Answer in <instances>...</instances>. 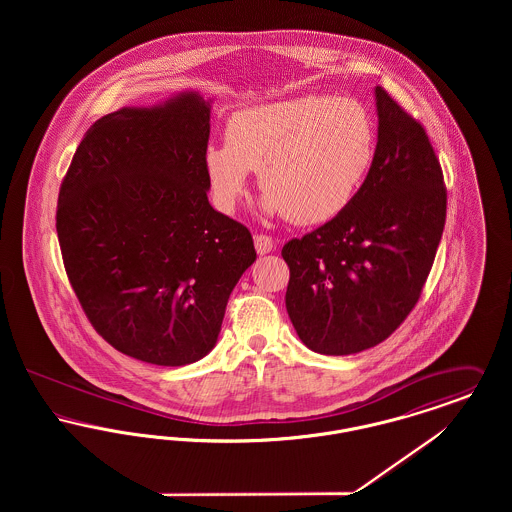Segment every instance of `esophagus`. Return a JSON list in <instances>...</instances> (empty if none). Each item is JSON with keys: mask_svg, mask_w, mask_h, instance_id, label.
I'll use <instances>...</instances> for the list:
<instances>
[{"mask_svg": "<svg viewBox=\"0 0 512 512\" xmlns=\"http://www.w3.org/2000/svg\"><path fill=\"white\" fill-rule=\"evenodd\" d=\"M253 240H255V249L259 255H267L274 249V240L267 234H257Z\"/></svg>", "mask_w": 512, "mask_h": 512, "instance_id": "34e87169", "label": "esophagus"}]
</instances>
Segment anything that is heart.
<instances>
[{
    "label": "heart",
    "mask_w": 512,
    "mask_h": 512,
    "mask_svg": "<svg viewBox=\"0 0 512 512\" xmlns=\"http://www.w3.org/2000/svg\"><path fill=\"white\" fill-rule=\"evenodd\" d=\"M376 132L365 107L349 98L305 96L238 111L226 144L205 149L213 197L232 213L259 171L263 209L299 226L341 215L374 161Z\"/></svg>",
    "instance_id": "1"
}]
</instances>
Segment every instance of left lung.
I'll return each instance as SVG.
<instances>
[{
  "instance_id": "8db88e82",
  "label": "left lung",
  "mask_w": 512,
  "mask_h": 512,
  "mask_svg": "<svg viewBox=\"0 0 512 512\" xmlns=\"http://www.w3.org/2000/svg\"><path fill=\"white\" fill-rule=\"evenodd\" d=\"M378 144L351 205L282 247L286 309L309 349L353 355L409 317L432 270L447 190L424 126L376 86Z\"/></svg>"
}]
</instances>
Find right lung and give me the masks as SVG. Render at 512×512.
<instances>
[{
    "instance_id": "right-lung-1",
    "label": "right lung",
    "mask_w": 512,
    "mask_h": 512,
    "mask_svg": "<svg viewBox=\"0 0 512 512\" xmlns=\"http://www.w3.org/2000/svg\"><path fill=\"white\" fill-rule=\"evenodd\" d=\"M209 101L188 92L94 122L65 174L57 238L92 326L159 366L203 359L257 259L251 232L209 205Z\"/></svg>"
}]
</instances>
